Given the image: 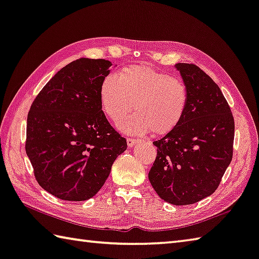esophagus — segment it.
<instances>
[{"label":"esophagus","instance_id":"1","mask_svg":"<svg viewBox=\"0 0 259 259\" xmlns=\"http://www.w3.org/2000/svg\"><path fill=\"white\" fill-rule=\"evenodd\" d=\"M138 143L137 139L135 138H126V144H128L129 147H134V146Z\"/></svg>","mask_w":259,"mask_h":259}]
</instances>
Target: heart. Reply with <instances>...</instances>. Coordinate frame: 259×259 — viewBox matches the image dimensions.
Here are the masks:
<instances>
[{
  "mask_svg": "<svg viewBox=\"0 0 259 259\" xmlns=\"http://www.w3.org/2000/svg\"><path fill=\"white\" fill-rule=\"evenodd\" d=\"M103 112L119 123L131 111L134 116L121 124L128 134L153 131L165 135L180 124L189 104V91L181 78L148 65L134 64L103 78L100 91Z\"/></svg>",
  "mask_w": 259,
  "mask_h": 259,
  "instance_id": "obj_1",
  "label": "heart"
}]
</instances>
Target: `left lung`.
<instances>
[{"label":"left lung","instance_id":"left-lung-1","mask_svg":"<svg viewBox=\"0 0 259 259\" xmlns=\"http://www.w3.org/2000/svg\"><path fill=\"white\" fill-rule=\"evenodd\" d=\"M189 104L176 129L153 144L150 185L166 203L190 205L218 189L232 161L234 120L220 87L196 64L177 63Z\"/></svg>","mask_w":259,"mask_h":259}]
</instances>
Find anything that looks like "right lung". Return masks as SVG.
Masks as SVG:
<instances>
[{"label":"right lung","instance_id":"right-lung-1","mask_svg":"<svg viewBox=\"0 0 259 259\" xmlns=\"http://www.w3.org/2000/svg\"><path fill=\"white\" fill-rule=\"evenodd\" d=\"M112 63L78 59L62 68L32 102L27 117L26 153L39 186L62 200L95 196L125 138L107 121L100 96Z\"/></svg>","mask_w":259,"mask_h":259}]
</instances>
